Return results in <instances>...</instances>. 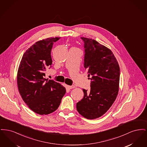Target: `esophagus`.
<instances>
[{
	"mask_svg": "<svg viewBox=\"0 0 147 147\" xmlns=\"http://www.w3.org/2000/svg\"><path fill=\"white\" fill-rule=\"evenodd\" d=\"M67 87L69 89H73V88H75V86L74 85H68Z\"/></svg>",
	"mask_w": 147,
	"mask_h": 147,
	"instance_id": "esophagus-1",
	"label": "esophagus"
}]
</instances>
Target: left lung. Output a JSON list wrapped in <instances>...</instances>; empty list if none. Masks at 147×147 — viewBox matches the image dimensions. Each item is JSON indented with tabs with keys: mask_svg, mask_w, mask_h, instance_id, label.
<instances>
[{
	"mask_svg": "<svg viewBox=\"0 0 147 147\" xmlns=\"http://www.w3.org/2000/svg\"><path fill=\"white\" fill-rule=\"evenodd\" d=\"M84 42V68L90 79V90L83 89L84 98L77 103L78 112L87 119L105 114L117 98L120 71L112 51L91 38L81 37Z\"/></svg>",
	"mask_w": 147,
	"mask_h": 147,
	"instance_id": "obj_1",
	"label": "left lung"
}]
</instances>
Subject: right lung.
<instances>
[{
	"label": "right lung",
	"mask_w": 147,
	"mask_h": 147,
	"mask_svg": "<svg viewBox=\"0 0 147 147\" xmlns=\"http://www.w3.org/2000/svg\"><path fill=\"white\" fill-rule=\"evenodd\" d=\"M59 37L36 42L23 55L18 71L19 91L24 101L35 113L43 115L54 112L65 94V88L53 80L46 81L45 71L51 67V49Z\"/></svg>",
	"instance_id": "right-lung-1"
}]
</instances>
